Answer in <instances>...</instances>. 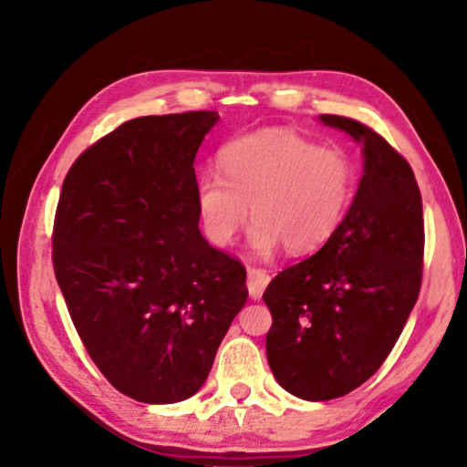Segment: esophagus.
Wrapping results in <instances>:
<instances>
[{
    "mask_svg": "<svg viewBox=\"0 0 467 467\" xmlns=\"http://www.w3.org/2000/svg\"><path fill=\"white\" fill-rule=\"evenodd\" d=\"M267 284H270V274H267L265 270H259V267H249V270H247V288H249V296L253 300L262 298Z\"/></svg>",
    "mask_w": 467,
    "mask_h": 467,
    "instance_id": "1",
    "label": "esophagus"
}]
</instances>
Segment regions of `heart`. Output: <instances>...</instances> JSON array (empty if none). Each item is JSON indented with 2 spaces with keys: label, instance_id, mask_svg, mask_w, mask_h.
<instances>
[{
  "label": "heart",
  "instance_id": "b5f03b06",
  "mask_svg": "<svg viewBox=\"0 0 467 467\" xmlns=\"http://www.w3.org/2000/svg\"><path fill=\"white\" fill-rule=\"evenodd\" d=\"M220 172L195 185V208L216 244H231L251 216L249 247L270 257L282 244L309 253L326 243L342 220L354 185V164L337 148H321L284 128L234 138L220 150ZM252 210H248V203Z\"/></svg>",
  "mask_w": 467,
  "mask_h": 467
}]
</instances>
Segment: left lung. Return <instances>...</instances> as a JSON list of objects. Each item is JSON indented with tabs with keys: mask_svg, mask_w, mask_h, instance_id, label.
Returning <instances> with one entry per match:
<instances>
[{
	"mask_svg": "<svg viewBox=\"0 0 467 467\" xmlns=\"http://www.w3.org/2000/svg\"><path fill=\"white\" fill-rule=\"evenodd\" d=\"M319 121L362 146L360 183L327 243L270 282V368L300 400L326 401L373 377L404 329L422 282V197L406 158L367 125Z\"/></svg>",
	"mask_w": 467,
	"mask_h": 467,
	"instance_id": "8db88e82",
	"label": "left lung"
}]
</instances>
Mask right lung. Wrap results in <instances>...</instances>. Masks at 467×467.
<instances>
[{"label": "right lung", "mask_w": 467, "mask_h": 467, "mask_svg": "<svg viewBox=\"0 0 467 467\" xmlns=\"http://www.w3.org/2000/svg\"><path fill=\"white\" fill-rule=\"evenodd\" d=\"M218 119L189 110L125 121L61 187L55 278L94 365L144 404L200 391L247 303V272L210 247L195 208L193 161Z\"/></svg>", "instance_id": "obj_1"}]
</instances>
